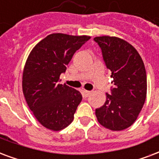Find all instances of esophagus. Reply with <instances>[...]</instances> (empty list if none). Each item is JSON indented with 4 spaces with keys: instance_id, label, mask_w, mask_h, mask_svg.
<instances>
[{
    "instance_id": "esophagus-1",
    "label": "esophagus",
    "mask_w": 159,
    "mask_h": 159,
    "mask_svg": "<svg viewBox=\"0 0 159 159\" xmlns=\"http://www.w3.org/2000/svg\"><path fill=\"white\" fill-rule=\"evenodd\" d=\"M92 92H90V91H84V95L86 96V97H89V96L92 94Z\"/></svg>"
}]
</instances>
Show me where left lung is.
<instances>
[{
    "label": "left lung",
    "mask_w": 159,
    "mask_h": 159,
    "mask_svg": "<svg viewBox=\"0 0 159 159\" xmlns=\"http://www.w3.org/2000/svg\"><path fill=\"white\" fill-rule=\"evenodd\" d=\"M107 67L112 71L113 87L106 102L96 109V117L104 128L122 131L133 125L147 96V74L143 59L134 47L116 36H96Z\"/></svg>",
    "instance_id": "left-lung-1"
}]
</instances>
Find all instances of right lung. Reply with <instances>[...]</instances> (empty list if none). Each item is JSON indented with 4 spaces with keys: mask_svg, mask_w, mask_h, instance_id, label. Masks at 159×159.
I'll return each mask as SVG.
<instances>
[{
    "mask_svg": "<svg viewBox=\"0 0 159 159\" xmlns=\"http://www.w3.org/2000/svg\"><path fill=\"white\" fill-rule=\"evenodd\" d=\"M89 36L63 33L48 35L34 47L26 59L22 74V91L36 120L47 129L60 131L73 121L82 99L79 91L61 84L72 56Z\"/></svg>",
    "mask_w": 159,
    "mask_h": 159,
    "instance_id": "1",
    "label": "right lung"
}]
</instances>
